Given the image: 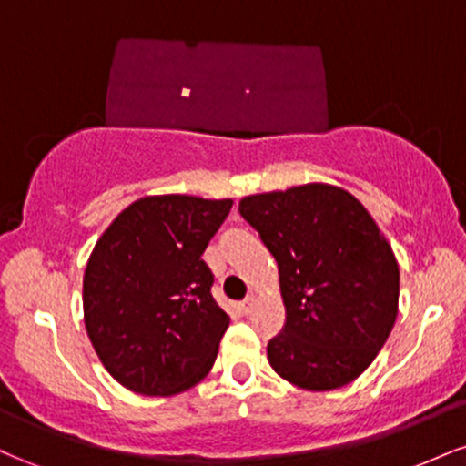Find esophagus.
<instances>
[{"label":"esophagus","instance_id":"1","mask_svg":"<svg viewBox=\"0 0 466 466\" xmlns=\"http://www.w3.org/2000/svg\"><path fill=\"white\" fill-rule=\"evenodd\" d=\"M254 307H256V298H254V296H248L243 302L238 304V309H240V311H243L245 315H249L251 311H254Z\"/></svg>","mask_w":466,"mask_h":466}]
</instances>
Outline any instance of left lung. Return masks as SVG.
<instances>
[{"label":"left lung","instance_id":"8db88e82","mask_svg":"<svg viewBox=\"0 0 466 466\" xmlns=\"http://www.w3.org/2000/svg\"><path fill=\"white\" fill-rule=\"evenodd\" d=\"M238 212L278 263L285 326L271 368L324 392L355 381L386 344L399 309V265L350 192L307 184L245 197Z\"/></svg>","mask_w":466,"mask_h":466}]
</instances>
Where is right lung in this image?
Returning a JSON list of instances; mask_svg holds the SVG:
<instances>
[{"instance_id":"obj_1","label":"right lung","mask_w":466,"mask_h":466,"mask_svg":"<svg viewBox=\"0 0 466 466\" xmlns=\"http://www.w3.org/2000/svg\"><path fill=\"white\" fill-rule=\"evenodd\" d=\"M232 201L144 197L105 229L83 278L85 326L111 377L147 397L199 383L229 318L201 254Z\"/></svg>"}]
</instances>
